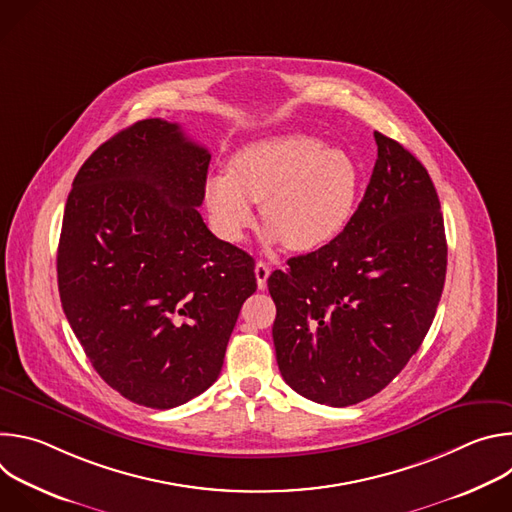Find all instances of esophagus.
Wrapping results in <instances>:
<instances>
[{"instance_id":"1","label":"esophagus","mask_w":512,"mask_h":512,"mask_svg":"<svg viewBox=\"0 0 512 512\" xmlns=\"http://www.w3.org/2000/svg\"><path fill=\"white\" fill-rule=\"evenodd\" d=\"M269 273H271L269 265L263 263V261H257V265H255V277H257V287H259V289H265Z\"/></svg>"}]
</instances>
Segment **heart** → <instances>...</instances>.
<instances>
[{
    "instance_id": "b5f03b06",
    "label": "heart",
    "mask_w": 512,
    "mask_h": 512,
    "mask_svg": "<svg viewBox=\"0 0 512 512\" xmlns=\"http://www.w3.org/2000/svg\"><path fill=\"white\" fill-rule=\"evenodd\" d=\"M356 194L352 158L302 133L249 143L233 156L229 172L206 180L210 221L225 241L243 239L255 221L253 202H259L271 239L300 253L322 249L342 235Z\"/></svg>"
}]
</instances>
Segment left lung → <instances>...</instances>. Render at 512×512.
Wrapping results in <instances>:
<instances>
[{"label":"left lung","instance_id":"8db88e82","mask_svg":"<svg viewBox=\"0 0 512 512\" xmlns=\"http://www.w3.org/2000/svg\"><path fill=\"white\" fill-rule=\"evenodd\" d=\"M371 182L338 239L267 279L283 381L302 397L356 405L419 350L442 298L444 216L423 164L379 131Z\"/></svg>","mask_w":512,"mask_h":512}]
</instances>
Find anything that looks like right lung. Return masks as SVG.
Here are the masks:
<instances>
[{
  "label": "right lung",
  "instance_id": "obj_1",
  "mask_svg": "<svg viewBox=\"0 0 512 512\" xmlns=\"http://www.w3.org/2000/svg\"><path fill=\"white\" fill-rule=\"evenodd\" d=\"M210 154L178 123L143 119L91 154L58 243L66 320L125 399L172 409L221 375L255 261L216 239L198 206Z\"/></svg>",
  "mask_w": 512,
  "mask_h": 512
}]
</instances>
